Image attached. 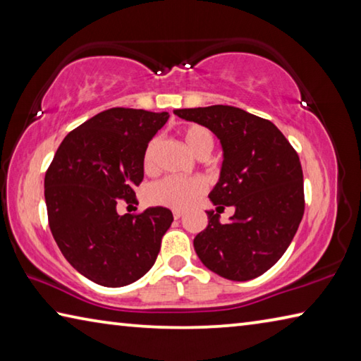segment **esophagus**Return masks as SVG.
I'll return each instance as SVG.
<instances>
[{"instance_id": "obj_1", "label": "esophagus", "mask_w": 361, "mask_h": 361, "mask_svg": "<svg viewBox=\"0 0 361 361\" xmlns=\"http://www.w3.org/2000/svg\"><path fill=\"white\" fill-rule=\"evenodd\" d=\"M183 215H185V213H183L181 210H173V218L175 219H180Z\"/></svg>"}]
</instances>
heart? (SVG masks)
Listing matches in <instances>:
<instances>
[{"label":"heart","mask_w":361,"mask_h":361,"mask_svg":"<svg viewBox=\"0 0 361 361\" xmlns=\"http://www.w3.org/2000/svg\"><path fill=\"white\" fill-rule=\"evenodd\" d=\"M181 138L188 149L200 159L210 154L215 145V137L204 126L191 124L181 129ZM157 140H151L143 152V167L148 173L156 170ZM205 192V181L200 178H178L167 176L148 188V200L154 205L169 207V209L183 210L191 207L200 195Z\"/></svg>","instance_id":"1"}]
</instances>
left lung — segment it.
Segmentation results:
<instances>
[{
  "instance_id": "left-lung-1",
  "label": "left lung",
  "mask_w": 361,
  "mask_h": 361,
  "mask_svg": "<svg viewBox=\"0 0 361 361\" xmlns=\"http://www.w3.org/2000/svg\"><path fill=\"white\" fill-rule=\"evenodd\" d=\"M178 118L207 127L223 148L219 180L209 194L216 212L195 235L207 269L234 282L269 271L290 247L304 215V181L298 152L271 121L240 108L213 105L175 109ZM224 206L236 213L219 223Z\"/></svg>"
}]
</instances>
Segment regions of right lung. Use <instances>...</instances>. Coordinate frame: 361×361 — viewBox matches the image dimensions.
Wrapping results in <instances>:
<instances>
[{
    "mask_svg": "<svg viewBox=\"0 0 361 361\" xmlns=\"http://www.w3.org/2000/svg\"><path fill=\"white\" fill-rule=\"evenodd\" d=\"M169 113L133 108L102 111L60 143L44 178L49 228L79 274L118 288L137 282L156 262L173 221L166 207L119 215L121 200H135L146 145Z\"/></svg>",
    "mask_w": 361,
    "mask_h": 361,
    "instance_id": "1",
    "label": "right lung"
}]
</instances>
